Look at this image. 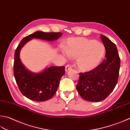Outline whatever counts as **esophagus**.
<instances>
[{
    "label": "esophagus",
    "mask_w": 130,
    "mask_h": 130,
    "mask_svg": "<svg viewBox=\"0 0 130 130\" xmlns=\"http://www.w3.org/2000/svg\"><path fill=\"white\" fill-rule=\"evenodd\" d=\"M71 69H72V67H71V66L70 65H67L65 67V72H68L69 70H70Z\"/></svg>",
    "instance_id": "34e87169"
}]
</instances>
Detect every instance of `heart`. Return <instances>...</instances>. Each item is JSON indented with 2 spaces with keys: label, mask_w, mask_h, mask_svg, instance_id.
Segmentation results:
<instances>
[{
  "label": "heart",
  "mask_w": 130,
  "mask_h": 130,
  "mask_svg": "<svg viewBox=\"0 0 130 130\" xmlns=\"http://www.w3.org/2000/svg\"><path fill=\"white\" fill-rule=\"evenodd\" d=\"M69 56L77 58V65L82 72H89L97 68L105 54V48L100 42L78 37L69 38L65 51Z\"/></svg>",
  "instance_id": "heart-1"
}]
</instances>
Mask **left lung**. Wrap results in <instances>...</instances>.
<instances>
[{
	"label": "left lung",
	"mask_w": 130,
	"mask_h": 130,
	"mask_svg": "<svg viewBox=\"0 0 130 130\" xmlns=\"http://www.w3.org/2000/svg\"><path fill=\"white\" fill-rule=\"evenodd\" d=\"M100 37L105 48V59L93 70L80 73L76 86L81 97L91 102L105 100L112 92L117 83L120 69L116 45L104 35Z\"/></svg>",
	"instance_id": "obj_1"
}]
</instances>
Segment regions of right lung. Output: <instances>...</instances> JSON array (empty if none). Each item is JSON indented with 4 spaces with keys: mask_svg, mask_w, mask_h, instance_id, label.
<instances>
[{
    "mask_svg": "<svg viewBox=\"0 0 130 130\" xmlns=\"http://www.w3.org/2000/svg\"><path fill=\"white\" fill-rule=\"evenodd\" d=\"M61 32H45L38 31L21 40L14 53L13 74L20 91L30 100L44 101L51 99L57 91L65 67H50L39 73H34L24 67L20 58V52L25 43L34 38L53 41L57 39Z\"/></svg>",
    "mask_w": 130,
    "mask_h": 130,
    "instance_id": "right-lung-1",
    "label": "right lung"
}]
</instances>
